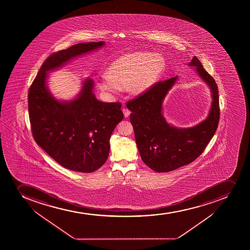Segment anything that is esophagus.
<instances>
[{
  "label": "esophagus",
  "instance_id": "1",
  "mask_svg": "<svg viewBox=\"0 0 250 250\" xmlns=\"http://www.w3.org/2000/svg\"><path fill=\"white\" fill-rule=\"evenodd\" d=\"M123 113L125 117H129V115H130V111H129V109L127 108H123Z\"/></svg>",
  "mask_w": 250,
  "mask_h": 250
}]
</instances>
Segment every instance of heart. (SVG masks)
Segmentation results:
<instances>
[{"mask_svg": "<svg viewBox=\"0 0 250 250\" xmlns=\"http://www.w3.org/2000/svg\"><path fill=\"white\" fill-rule=\"evenodd\" d=\"M166 70V60L160 54L129 53L115 60L108 67V74L99 77L102 91L116 94L126 88L130 94L139 95L156 84Z\"/></svg>", "mask_w": 250, "mask_h": 250, "instance_id": "obj_1", "label": "heart"}]
</instances>
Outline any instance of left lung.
<instances>
[{
    "label": "left lung",
    "mask_w": 250,
    "mask_h": 250,
    "mask_svg": "<svg viewBox=\"0 0 250 250\" xmlns=\"http://www.w3.org/2000/svg\"><path fill=\"white\" fill-rule=\"evenodd\" d=\"M188 65L195 67L212 94L207 118L195 126L178 128L168 124L164 117V99L175 84L178 77L157 82L126 104L131 111L130 122L142 160L149 168L159 173L174 170L195 161L218 128L220 116L218 85L195 56Z\"/></svg>",
    "instance_id": "8db88e82"
}]
</instances>
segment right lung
Listing matches in <instances>:
<instances>
[{"mask_svg":"<svg viewBox=\"0 0 250 250\" xmlns=\"http://www.w3.org/2000/svg\"><path fill=\"white\" fill-rule=\"evenodd\" d=\"M104 45V42L79 43L50 55L28 91V112L35 141L70 170L91 173L106 162L109 140L116 125L123 120V112L120 103H103L95 98L90 78L84 80L76 99L58 100L48 89L47 72Z\"/></svg>","mask_w":250,"mask_h":250,"instance_id":"1","label":"right lung"}]
</instances>
